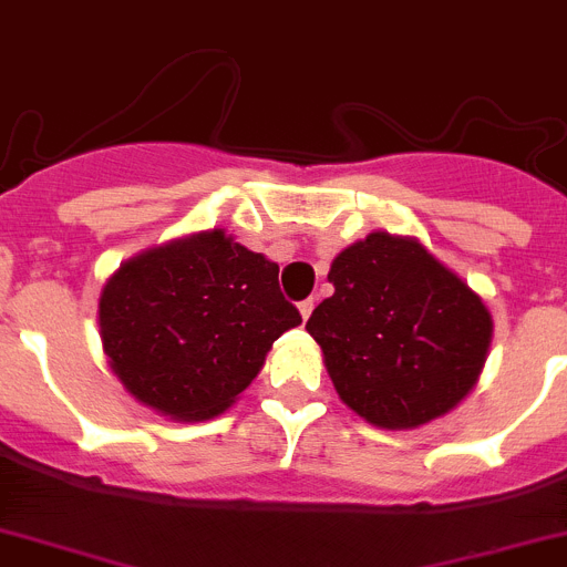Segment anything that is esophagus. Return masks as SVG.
<instances>
[{
    "label": "esophagus",
    "mask_w": 567,
    "mask_h": 567,
    "mask_svg": "<svg viewBox=\"0 0 567 567\" xmlns=\"http://www.w3.org/2000/svg\"><path fill=\"white\" fill-rule=\"evenodd\" d=\"M313 308H316V301H313V299L299 301V313H301V319L308 321V319H310V313H313Z\"/></svg>",
    "instance_id": "34e87169"
}]
</instances>
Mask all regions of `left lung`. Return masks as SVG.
I'll use <instances>...</instances> for the list:
<instances>
[{
	"instance_id": "1",
	"label": "left lung",
	"mask_w": 567,
	"mask_h": 567,
	"mask_svg": "<svg viewBox=\"0 0 567 567\" xmlns=\"http://www.w3.org/2000/svg\"><path fill=\"white\" fill-rule=\"evenodd\" d=\"M336 293L308 319L349 409L380 427H416L456 409L492 338L481 296L422 243L374 231L332 259Z\"/></svg>"
}]
</instances>
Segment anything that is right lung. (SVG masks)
Returning <instances> with one entry per match:
<instances>
[{"label":"right lung","instance_id":"obj_1","mask_svg":"<svg viewBox=\"0 0 567 567\" xmlns=\"http://www.w3.org/2000/svg\"><path fill=\"white\" fill-rule=\"evenodd\" d=\"M301 324L279 266L204 231L128 259L100 296V338L125 389L173 420H209Z\"/></svg>","mask_w":567,"mask_h":567}]
</instances>
